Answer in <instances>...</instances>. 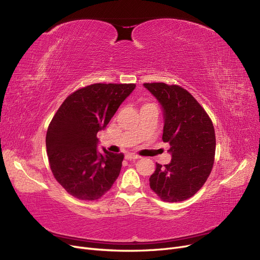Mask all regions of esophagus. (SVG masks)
<instances>
[{
	"label": "esophagus",
	"mask_w": 260,
	"mask_h": 260,
	"mask_svg": "<svg viewBox=\"0 0 260 260\" xmlns=\"http://www.w3.org/2000/svg\"><path fill=\"white\" fill-rule=\"evenodd\" d=\"M139 156H137V155H135V154H126L125 155V159L126 160H137V159H139Z\"/></svg>",
	"instance_id": "esophagus-1"
}]
</instances>
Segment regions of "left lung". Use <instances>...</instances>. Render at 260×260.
<instances>
[{
    "label": "left lung",
    "mask_w": 260,
    "mask_h": 260,
    "mask_svg": "<svg viewBox=\"0 0 260 260\" xmlns=\"http://www.w3.org/2000/svg\"><path fill=\"white\" fill-rule=\"evenodd\" d=\"M143 86L156 98L164 112V142L170 143L172 159L156 164L150 187L166 202L193 197L207 180L213 166L216 136L212 122L198 101L184 88L165 83Z\"/></svg>",
    "instance_id": "left-lung-1"
}]
</instances>
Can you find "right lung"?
<instances>
[{
	"instance_id": "obj_1",
	"label": "right lung",
	"mask_w": 260,
	"mask_h": 260,
	"mask_svg": "<svg viewBox=\"0 0 260 260\" xmlns=\"http://www.w3.org/2000/svg\"><path fill=\"white\" fill-rule=\"evenodd\" d=\"M135 84H93L68 96L47 132V152L56 180L74 198L98 200L118 178L124 155L98 151L105 129Z\"/></svg>"
}]
</instances>
